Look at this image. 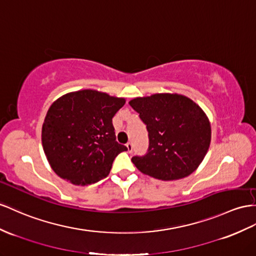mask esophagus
Masks as SVG:
<instances>
[{"instance_id":"obj_1","label":"esophagus","mask_w":256,"mask_h":256,"mask_svg":"<svg viewBox=\"0 0 256 256\" xmlns=\"http://www.w3.org/2000/svg\"><path fill=\"white\" fill-rule=\"evenodd\" d=\"M126 148H128V152H133V144L130 142H126Z\"/></svg>"}]
</instances>
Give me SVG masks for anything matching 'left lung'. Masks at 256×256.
<instances>
[{
    "mask_svg": "<svg viewBox=\"0 0 256 256\" xmlns=\"http://www.w3.org/2000/svg\"><path fill=\"white\" fill-rule=\"evenodd\" d=\"M130 106L148 130L149 146L132 162L144 174L162 180L190 175L211 142V126L203 110L188 97L154 94L130 100Z\"/></svg>",
    "mask_w": 256,
    "mask_h": 256,
    "instance_id": "obj_1",
    "label": "left lung"
}]
</instances>
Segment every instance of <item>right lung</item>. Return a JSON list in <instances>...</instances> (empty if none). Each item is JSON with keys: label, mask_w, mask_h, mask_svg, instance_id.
Wrapping results in <instances>:
<instances>
[{"label": "right lung", "mask_w": 256, "mask_h": 256, "mask_svg": "<svg viewBox=\"0 0 256 256\" xmlns=\"http://www.w3.org/2000/svg\"><path fill=\"white\" fill-rule=\"evenodd\" d=\"M124 104V98L83 90L52 104L43 123L42 145L60 178L74 185L107 178L116 156L128 150L116 140L112 126V118Z\"/></svg>", "instance_id": "add662e5"}]
</instances>
